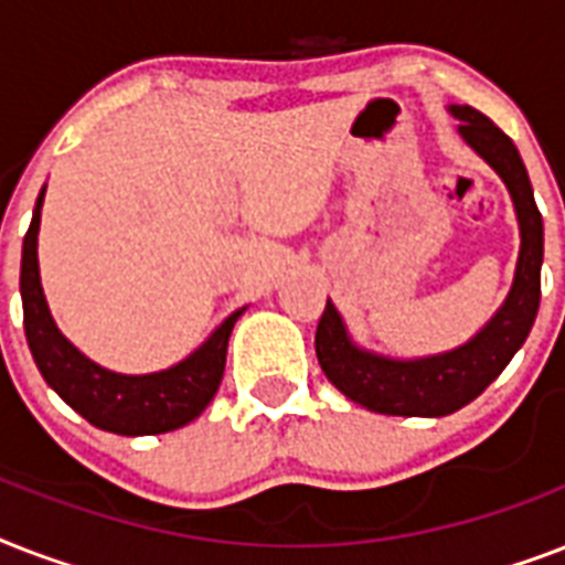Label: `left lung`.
Masks as SVG:
<instances>
[{
	"label": "left lung",
	"mask_w": 565,
	"mask_h": 565,
	"mask_svg": "<svg viewBox=\"0 0 565 565\" xmlns=\"http://www.w3.org/2000/svg\"><path fill=\"white\" fill-rule=\"evenodd\" d=\"M460 135L508 184L516 204L522 248H519L513 290L481 334L455 352L390 361L363 352L349 340L337 308L328 301L317 326V358L328 381L366 411L386 416H448L487 390L510 358L522 349L540 310V266H543V213L519 149L481 110L451 105Z\"/></svg>",
	"instance_id": "8db88e82"
}]
</instances>
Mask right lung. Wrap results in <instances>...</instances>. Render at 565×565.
I'll return each instance as SVG.
<instances>
[{
  "instance_id": "1",
  "label": "right lung",
  "mask_w": 565,
  "mask_h": 565,
  "mask_svg": "<svg viewBox=\"0 0 565 565\" xmlns=\"http://www.w3.org/2000/svg\"><path fill=\"white\" fill-rule=\"evenodd\" d=\"M40 204L43 193L38 195L34 216L22 239L20 269L22 326L40 375L75 413H82L90 425L110 434H167L193 422L220 390L231 328L243 310H234L202 349H195L188 361L172 370L154 375H117L102 370L57 331L43 299L38 269Z\"/></svg>"
}]
</instances>
